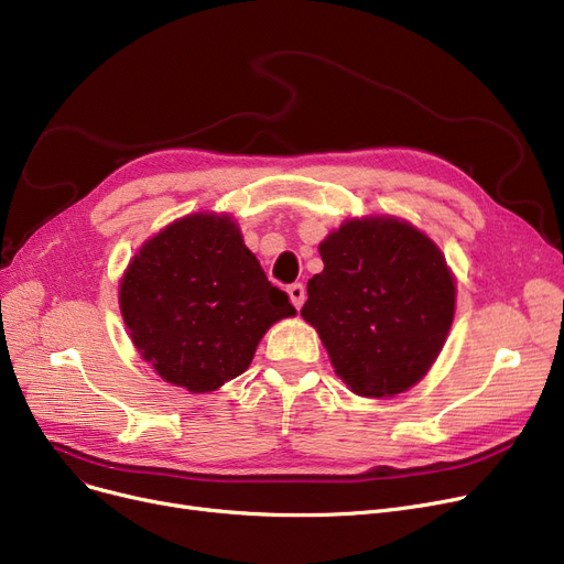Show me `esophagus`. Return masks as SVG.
I'll return each mask as SVG.
<instances>
[{
    "label": "esophagus",
    "instance_id": "1",
    "mask_svg": "<svg viewBox=\"0 0 564 564\" xmlns=\"http://www.w3.org/2000/svg\"><path fill=\"white\" fill-rule=\"evenodd\" d=\"M288 295H290V302L295 304V308L300 311L306 302V288L302 283H292V285H288Z\"/></svg>",
    "mask_w": 564,
    "mask_h": 564
}]
</instances>
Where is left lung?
I'll use <instances>...</instances> for the list:
<instances>
[{"label":"left lung","instance_id":"1","mask_svg":"<svg viewBox=\"0 0 564 564\" xmlns=\"http://www.w3.org/2000/svg\"><path fill=\"white\" fill-rule=\"evenodd\" d=\"M321 258L302 317L321 334L336 376L369 399L420 382L454 321L445 256L397 218H355L321 243Z\"/></svg>","mask_w":564,"mask_h":564}]
</instances>
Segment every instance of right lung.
Masks as SVG:
<instances>
[{
  "mask_svg": "<svg viewBox=\"0 0 564 564\" xmlns=\"http://www.w3.org/2000/svg\"><path fill=\"white\" fill-rule=\"evenodd\" d=\"M119 306L140 355L193 394L241 376L264 332L295 315L232 218L212 214L186 216L147 241L121 279Z\"/></svg>",
  "mask_w": 564,
  "mask_h": 564,
  "instance_id": "right-lung-1",
  "label": "right lung"
}]
</instances>
